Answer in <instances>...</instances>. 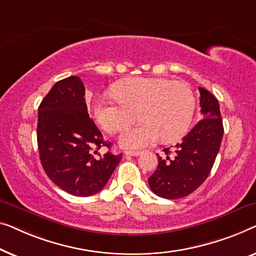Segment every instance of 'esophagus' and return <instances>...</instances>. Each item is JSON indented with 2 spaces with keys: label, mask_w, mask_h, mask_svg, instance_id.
Masks as SVG:
<instances>
[{
  "label": "esophagus",
  "mask_w": 256,
  "mask_h": 256,
  "mask_svg": "<svg viewBox=\"0 0 256 256\" xmlns=\"http://www.w3.org/2000/svg\"><path fill=\"white\" fill-rule=\"evenodd\" d=\"M125 154H126V156H138L139 154H142V152H140V150H126Z\"/></svg>",
  "instance_id": "obj_1"
}]
</instances>
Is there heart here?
Listing matches in <instances>:
<instances>
[{"instance_id":"b5f03b06","label":"heart","mask_w":256,"mask_h":256,"mask_svg":"<svg viewBox=\"0 0 256 256\" xmlns=\"http://www.w3.org/2000/svg\"><path fill=\"white\" fill-rule=\"evenodd\" d=\"M116 98L97 97L94 117L104 131L111 134L125 130L120 144L126 148L152 145L158 139L170 142L182 138L192 124L196 100L192 88L184 82L166 78H130L112 87Z\"/></svg>"}]
</instances>
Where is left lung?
Here are the masks:
<instances>
[{
	"instance_id": "left-lung-1",
	"label": "left lung",
	"mask_w": 256,
	"mask_h": 256,
	"mask_svg": "<svg viewBox=\"0 0 256 256\" xmlns=\"http://www.w3.org/2000/svg\"><path fill=\"white\" fill-rule=\"evenodd\" d=\"M198 90L202 120L176 144L172 158L169 148L164 150L166 158L158 154L159 164L148 178L150 190L164 198L178 200L195 192L210 174L220 148L224 126L219 103L206 89Z\"/></svg>"
}]
</instances>
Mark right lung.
Returning <instances> with one entry per match:
<instances>
[{
  "label": "right lung",
  "instance_id": "right-lung-1",
  "mask_svg": "<svg viewBox=\"0 0 256 256\" xmlns=\"http://www.w3.org/2000/svg\"><path fill=\"white\" fill-rule=\"evenodd\" d=\"M81 78L58 81L38 108L37 142L42 168L60 189L78 197L102 190L122 154L98 153L111 142L89 118Z\"/></svg>",
  "mask_w": 256,
  "mask_h": 256
}]
</instances>
